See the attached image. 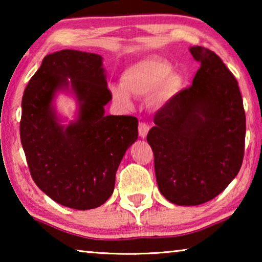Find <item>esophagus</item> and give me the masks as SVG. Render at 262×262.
I'll use <instances>...</instances> for the list:
<instances>
[{
	"mask_svg": "<svg viewBox=\"0 0 262 262\" xmlns=\"http://www.w3.org/2000/svg\"><path fill=\"white\" fill-rule=\"evenodd\" d=\"M150 130V126L146 123H144V121H141L138 125V134L139 136H141L142 138H145L146 135H148V132Z\"/></svg>",
	"mask_w": 262,
	"mask_h": 262,
	"instance_id": "34e87169",
	"label": "esophagus"
}]
</instances>
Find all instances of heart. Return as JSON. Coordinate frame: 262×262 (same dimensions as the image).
<instances>
[{"label": "heart", "instance_id": "b5f03b06", "mask_svg": "<svg viewBox=\"0 0 262 262\" xmlns=\"http://www.w3.org/2000/svg\"><path fill=\"white\" fill-rule=\"evenodd\" d=\"M170 64L160 58H144L124 70L120 85H111L113 98L123 106H131L130 95L146 98L162 106L169 101L181 88L180 78L170 74Z\"/></svg>", "mask_w": 262, "mask_h": 262}]
</instances>
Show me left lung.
Wrapping results in <instances>:
<instances>
[{
	"mask_svg": "<svg viewBox=\"0 0 262 262\" xmlns=\"http://www.w3.org/2000/svg\"><path fill=\"white\" fill-rule=\"evenodd\" d=\"M200 67L191 87L174 95L146 136L160 192L177 205L213 199L234 180L245 154L246 114L238 83L209 49H189Z\"/></svg>",
	"mask_w": 262,
	"mask_h": 262,
	"instance_id": "1",
	"label": "left lung"
}]
</instances>
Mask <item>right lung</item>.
<instances>
[{
    "label": "right lung",
    "instance_id": "obj_1",
    "mask_svg": "<svg viewBox=\"0 0 262 262\" xmlns=\"http://www.w3.org/2000/svg\"><path fill=\"white\" fill-rule=\"evenodd\" d=\"M71 91L79 116L59 123L53 99ZM112 100L102 57L62 50L44 57L28 82L21 102L20 138L35 185L60 205L91 210L112 195L125 151L138 138V120L105 116Z\"/></svg>",
    "mask_w": 262,
    "mask_h": 262
}]
</instances>
